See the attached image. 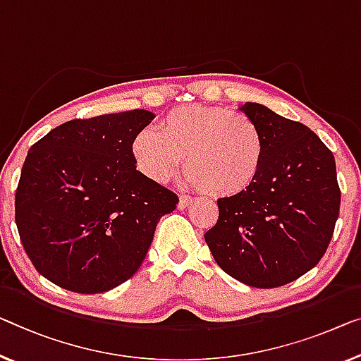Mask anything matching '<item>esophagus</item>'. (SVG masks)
<instances>
[{"label":"esophagus","mask_w":361,"mask_h":361,"mask_svg":"<svg viewBox=\"0 0 361 361\" xmlns=\"http://www.w3.org/2000/svg\"><path fill=\"white\" fill-rule=\"evenodd\" d=\"M190 202H191V196L180 195V201H178V207L180 209H186L188 206H190Z\"/></svg>","instance_id":"1"}]
</instances>
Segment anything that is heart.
Listing matches in <instances>:
<instances>
[{
  "label": "heart",
  "mask_w": 361,
  "mask_h": 361,
  "mask_svg": "<svg viewBox=\"0 0 361 361\" xmlns=\"http://www.w3.org/2000/svg\"><path fill=\"white\" fill-rule=\"evenodd\" d=\"M159 133L144 129L131 142L139 171L165 183L181 169L212 196H235L259 176L266 157L264 133L255 118L224 106L188 105L159 121Z\"/></svg>",
  "instance_id": "b5f03b06"
}]
</instances>
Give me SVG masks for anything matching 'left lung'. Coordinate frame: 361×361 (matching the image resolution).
Listing matches in <instances>:
<instances>
[{
  "label": "left lung",
  "instance_id": "8db88e82",
  "mask_svg": "<svg viewBox=\"0 0 361 361\" xmlns=\"http://www.w3.org/2000/svg\"><path fill=\"white\" fill-rule=\"evenodd\" d=\"M241 110L264 133V165L248 190L219 199L204 238L228 276L276 288L311 271L331 243L341 209L336 160L308 126L261 104Z\"/></svg>",
  "mask_w": 361,
  "mask_h": 361
}]
</instances>
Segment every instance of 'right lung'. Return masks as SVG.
Masks as SVG:
<instances>
[{"label":"right lung","instance_id":"right-lung-1","mask_svg":"<svg viewBox=\"0 0 361 361\" xmlns=\"http://www.w3.org/2000/svg\"><path fill=\"white\" fill-rule=\"evenodd\" d=\"M154 113L71 120L29 149L16 190V225L37 269L58 287L102 293L141 267L178 196L136 170L131 142Z\"/></svg>","mask_w":361,"mask_h":361}]
</instances>
